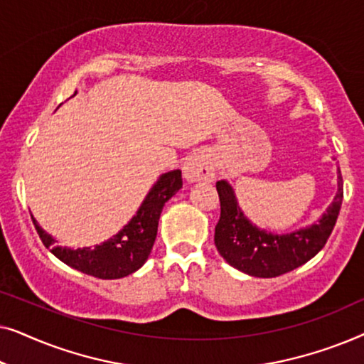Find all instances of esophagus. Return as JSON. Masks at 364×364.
Returning <instances> with one entry per match:
<instances>
[{
  "label": "esophagus",
  "mask_w": 364,
  "mask_h": 364,
  "mask_svg": "<svg viewBox=\"0 0 364 364\" xmlns=\"http://www.w3.org/2000/svg\"><path fill=\"white\" fill-rule=\"evenodd\" d=\"M183 178L187 182H212L215 178V168L208 154H192L183 164Z\"/></svg>",
  "instance_id": "1"
}]
</instances>
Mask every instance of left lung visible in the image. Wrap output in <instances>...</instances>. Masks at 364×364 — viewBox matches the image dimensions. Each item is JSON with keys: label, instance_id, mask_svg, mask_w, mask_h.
Returning <instances> with one entry per match:
<instances>
[{"label": "left lung", "instance_id": "1", "mask_svg": "<svg viewBox=\"0 0 364 364\" xmlns=\"http://www.w3.org/2000/svg\"><path fill=\"white\" fill-rule=\"evenodd\" d=\"M217 192L220 197V220L213 238L217 250L228 265L258 278L283 275L311 260L331 235L343 202V182L338 171V191L326 212L311 225L275 233L248 220L227 181L217 182Z\"/></svg>", "mask_w": 364, "mask_h": 364}]
</instances>
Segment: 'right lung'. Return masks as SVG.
Instances as JSON below:
<instances>
[{"label":"right lung","mask_w":364,"mask_h":364,"mask_svg":"<svg viewBox=\"0 0 364 364\" xmlns=\"http://www.w3.org/2000/svg\"><path fill=\"white\" fill-rule=\"evenodd\" d=\"M181 188L182 172L178 168L162 173L151 187L141 207L137 208L136 215L116 235L96 247H82L76 250L59 247L56 245V238L43 230L33 215L31 218L44 247L49 248L53 255L63 263L86 275L102 278V280H116V278L137 272L147 262L157 237V225L162 208L168 198L176 196Z\"/></svg>","instance_id":"right-lung-1"}]
</instances>
